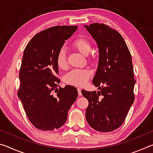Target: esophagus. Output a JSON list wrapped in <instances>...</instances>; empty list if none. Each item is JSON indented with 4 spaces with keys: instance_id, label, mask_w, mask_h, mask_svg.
<instances>
[{
    "instance_id": "34e87169",
    "label": "esophagus",
    "mask_w": 153,
    "mask_h": 153,
    "mask_svg": "<svg viewBox=\"0 0 153 153\" xmlns=\"http://www.w3.org/2000/svg\"><path fill=\"white\" fill-rule=\"evenodd\" d=\"M77 91H78V94H79V96H82L81 89H80L79 88H77Z\"/></svg>"
}]
</instances>
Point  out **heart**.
I'll return each mask as SVG.
<instances>
[{
    "label": "heart",
    "instance_id": "1",
    "mask_svg": "<svg viewBox=\"0 0 153 153\" xmlns=\"http://www.w3.org/2000/svg\"><path fill=\"white\" fill-rule=\"evenodd\" d=\"M74 47L80 53L84 55H88L92 50V45L90 41L85 38H78L75 40L73 43ZM92 56H90L88 59L92 61ZM56 65L59 69H67V52L64 47L59 49L56 57ZM92 76V72L86 69H75L68 72L64 76V81L66 84L73 85L76 86H82L88 81Z\"/></svg>",
    "mask_w": 153,
    "mask_h": 153
}]
</instances>
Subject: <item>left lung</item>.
<instances>
[{"mask_svg": "<svg viewBox=\"0 0 153 153\" xmlns=\"http://www.w3.org/2000/svg\"><path fill=\"white\" fill-rule=\"evenodd\" d=\"M84 27L99 51L92 83L100 91L82 90L89 102L86 118L95 130L109 132L122 125L134 101L136 81L131 56L123 37L116 30L98 23Z\"/></svg>", "mask_w": 153, "mask_h": 153, "instance_id": "obj_1", "label": "left lung"}]
</instances>
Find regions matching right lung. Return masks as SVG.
I'll use <instances>...</instances> for the list:
<instances>
[{"instance_id":"add662e5","label":"right lung","mask_w":153,"mask_h":153,"mask_svg":"<svg viewBox=\"0 0 153 153\" xmlns=\"http://www.w3.org/2000/svg\"><path fill=\"white\" fill-rule=\"evenodd\" d=\"M77 29V25L48 28L33 36L24 50L17 95L31 123L40 130L63 126L78 95L76 88L70 85L58 89L60 79L56 77L58 51Z\"/></svg>"}]
</instances>
